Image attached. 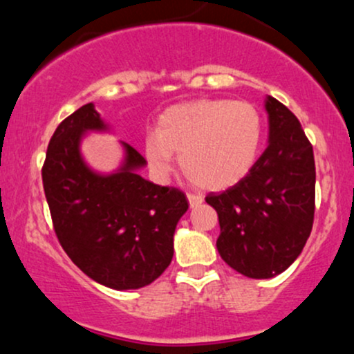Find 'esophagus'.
Listing matches in <instances>:
<instances>
[{"label":"esophagus","mask_w":354,"mask_h":354,"mask_svg":"<svg viewBox=\"0 0 354 354\" xmlns=\"http://www.w3.org/2000/svg\"><path fill=\"white\" fill-rule=\"evenodd\" d=\"M188 201H189L191 208H196L198 205H201V203H203V198L198 196V194H191V193H188Z\"/></svg>","instance_id":"esophagus-1"}]
</instances>
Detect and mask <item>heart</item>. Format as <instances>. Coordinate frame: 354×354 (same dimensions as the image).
I'll list each match as a JSON object with an SVG mask.
<instances>
[{
	"label": "heart",
	"instance_id": "1",
	"mask_svg": "<svg viewBox=\"0 0 354 354\" xmlns=\"http://www.w3.org/2000/svg\"><path fill=\"white\" fill-rule=\"evenodd\" d=\"M265 126L253 104L245 101L200 100L176 104L158 118L156 133L145 138L149 169L165 180L174 154L194 185L219 191L243 181L261 153Z\"/></svg>",
	"mask_w": 354,
	"mask_h": 354
}]
</instances>
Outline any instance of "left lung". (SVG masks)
<instances>
[{"label": "left lung", "instance_id": "obj_1", "mask_svg": "<svg viewBox=\"0 0 354 354\" xmlns=\"http://www.w3.org/2000/svg\"><path fill=\"white\" fill-rule=\"evenodd\" d=\"M268 146L238 185L209 193L219 219L218 253L238 273L268 279L301 254L315 218V156L298 118L266 96Z\"/></svg>", "mask_w": 354, "mask_h": 354}]
</instances>
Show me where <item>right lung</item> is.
<instances>
[{"instance_id":"right-lung-1","label":"right lung","mask_w":354,"mask_h":354,"mask_svg":"<svg viewBox=\"0 0 354 354\" xmlns=\"http://www.w3.org/2000/svg\"><path fill=\"white\" fill-rule=\"evenodd\" d=\"M111 128L88 103L61 121L48 145L43 188L61 246L84 274L111 290L148 286L173 259V236L188 211L183 191L145 180L146 160L120 141L115 171L86 163L81 141Z\"/></svg>"}]
</instances>
